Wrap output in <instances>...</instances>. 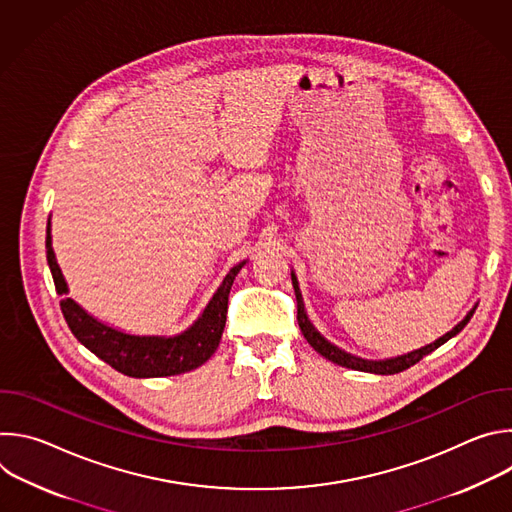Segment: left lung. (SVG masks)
<instances>
[{"instance_id":"left-lung-1","label":"left lung","mask_w":512,"mask_h":512,"mask_svg":"<svg viewBox=\"0 0 512 512\" xmlns=\"http://www.w3.org/2000/svg\"><path fill=\"white\" fill-rule=\"evenodd\" d=\"M291 283H294V291H296V300H298V324H300V330L304 334V338L310 342V346L320 352L324 358L340 364V367H346V369H352V371H362V373H375V375H397L409 367H413L415 362H419L423 356H427L429 352H433L435 348H440L442 344H446L450 338H454L472 318L474 314V308L466 314V318L454 326L448 334H444L442 338H437L435 342L419 348V350H413V352H407V354H401V356H395V358H385V360H367V358H360V356H354L350 352H344L342 348L334 346L332 342H328L316 328L314 324L308 320V314H306V308H304V300H302V291H300V285H298V279H296V273L291 271Z\"/></svg>"}]
</instances>
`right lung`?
Returning a JSON list of instances; mask_svg holds the SVG:
<instances>
[{
	"label": "right lung",
	"instance_id": "add662e5",
	"mask_svg": "<svg viewBox=\"0 0 512 512\" xmlns=\"http://www.w3.org/2000/svg\"><path fill=\"white\" fill-rule=\"evenodd\" d=\"M46 259L52 271L56 291L60 296H64L60 300V310L70 332L77 336V340L83 346H87L93 354L105 360L109 367L135 379L182 375L198 369L200 364H204L214 354L227 322L231 285L241 267L245 265L243 261L227 273L221 287L216 289V294L204 308L202 316L182 334L135 336L99 322L97 318L87 314L75 300L66 298L68 287L52 249L50 221L46 229Z\"/></svg>",
	"mask_w": 512,
	"mask_h": 512
}]
</instances>
